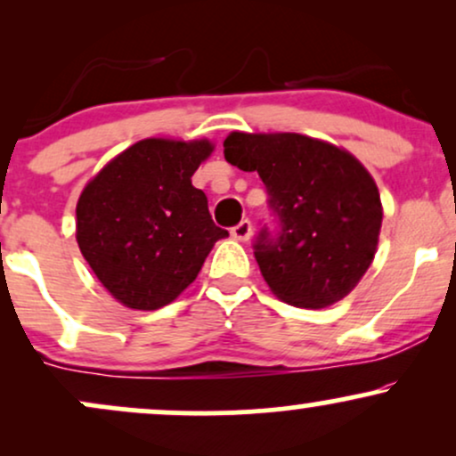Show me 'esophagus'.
I'll return each instance as SVG.
<instances>
[{"instance_id":"34e87169","label":"esophagus","mask_w":456,"mask_h":456,"mask_svg":"<svg viewBox=\"0 0 456 456\" xmlns=\"http://www.w3.org/2000/svg\"><path fill=\"white\" fill-rule=\"evenodd\" d=\"M232 235L235 240H240V242H246V240L253 235V223L248 221V218H244V221H240L235 227L232 229Z\"/></svg>"}]
</instances>
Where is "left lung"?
Instances as JSON below:
<instances>
[{"label":"left lung","mask_w":456,"mask_h":456,"mask_svg":"<svg viewBox=\"0 0 456 456\" xmlns=\"http://www.w3.org/2000/svg\"><path fill=\"white\" fill-rule=\"evenodd\" d=\"M224 159L257 171L268 191L274 233L264 224L255 259L272 294L300 308L343 300L375 257L381 199L349 151L296 133H232Z\"/></svg>","instance_id":"1"}]
</instances>
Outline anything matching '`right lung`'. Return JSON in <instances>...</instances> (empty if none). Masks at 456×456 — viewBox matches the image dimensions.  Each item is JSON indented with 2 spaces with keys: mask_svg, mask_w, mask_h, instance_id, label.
<instances>
[{
  "mask_svg": "<svg viewBox=\"0 0 456 456\" xmlns=\"http://www.w3.org/2000/svg\"><path fill=\"white\" fill-rule=\"evenodd\" d=\"M210 141L143 139L83 188L77 242L94 274L124 306L156 311L197 279L216 240L206 192L191 177Z\"/></svg>",
  "mask_w": 456,
  "mask_h": 456,
  "instance_id": "add662e5",
  "label": "right lung"
}]
</instances>
